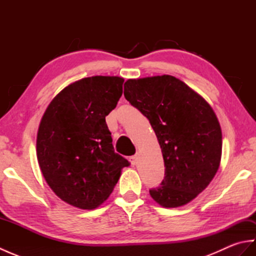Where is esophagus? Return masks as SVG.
Masks as SVG:
<instances>
[{
	"label": "esophagus",
	"mask_w": 256,
	"mask_h": 256,
	"mask_svg": "<svg viewBox=\"0 0 256 256\" xmlns=\"http://www.w3.org/2000/svg\"><path fill=\"white\" fill-rule=\"evenodd\" d=\"M130 160H131V164L132 165H136L138 162V155H134L130 157Z\"/></svg>",
	"instance_id": "34e87169"
}]
</instances>
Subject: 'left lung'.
Wrapping results in <instances>:
<instances>
[{
	"label": "left lung",
	"mask_w": 256,
	"mask_h": 256,
	"mask_svg": "<svg viewBox=\"0 0 256 256\" xmlns=\"http://www.w3.org/2000/svg\"><path fill=\"white\" fill-rule=\"evenodd\" d=\"M124 96L150 120L165 165V178L150 194L164 208L187 204L219 170L222 132L214 108L170 74L128 79Z\"/></svg>",
	"instance_id": "left-lung-1"
}]
</instances>
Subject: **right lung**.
<instances>
[{
    "label": "right lung",
    "mask_w": 256,
    "mask_h": 256,
    "mask_svg": "<svg viewBox=\"0 0 256 256\" xmlns=\"http://www.w3.org/2000/svg\"><path fill=\"white\" fill-rule=\"evenodd\" d=\"M124 79L94 76L54 98L37 131L38 165L64 202L96 209L108 198L128 162L114 152L106 116L122 96Z\"/></svg>",
    "instance_id": "obj_1"
}]
</instances>
